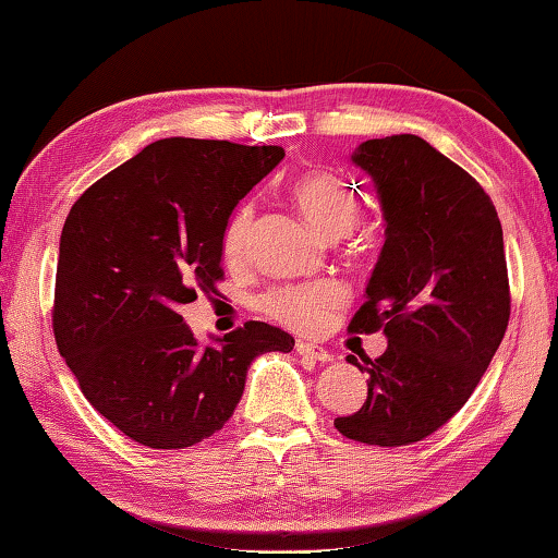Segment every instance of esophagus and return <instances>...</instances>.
<instances>
[{
  "instance_id": "1",
  "label": "esophagus",
  "mask_w": 558,
  "mask_h": 558,
  "mask_svg": "<svg viewBox=\"0 0 558 558\" xmlns=\"http://www.w3.org/2000/svg\"><path fill=\"white\" fill-rule=\"evenodd\" d=\"M295 352H298V355H303V357H311L315 362H320V365H325V362L332 360V352L330 350H325L323 344L311 342V340H298L295 342Z\"/></svg>"
}]
</instances>
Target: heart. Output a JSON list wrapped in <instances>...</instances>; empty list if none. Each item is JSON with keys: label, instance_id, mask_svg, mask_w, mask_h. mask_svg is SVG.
<instances>
[{"label": "heart", "instance_id": "1", "mask_svg": "<svg viewBox=\"0 0 558 558\" xmlns=\"http://www.w3.org/2000/svg\"><path fill=\"white\" fill-rule=\"evenodd\" d=\"M293 198L303 214L325 238H342L352 233L362 218L360 198L338 175L330 173H305L293 183ZM253 206L245 203L235 210L231 223L223 233L226 260L243 258L251 241ZM344 300V293L335 282H311V286H288L270 290L263 298L265 313L276 320L300 330H315L327 315Z\"/></svg>", "mask_w": 558, "mask_h": 558}]
</instances>
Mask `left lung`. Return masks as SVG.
Masks as SVG:
<instances>
[{
    "instance_id": "8db88e82",
    "label": "left lung",
    "mask_w": 558,
    "mask_h": 558,
    "mask_svg": "<svg viewBox=\"0 0 558 558\" xmlns=\"http://www.w3.org/2000/svg\"><path fill=\"white\" fill-rule=\"evenodd\" d=\"M375 183L385 245L350 332H377L367 400L340 435L402 447L429 437L470 400L509 325L504 233L492 198L464 168L412 134L369 138L352 154Z\"/></svg>"
}]
</instances>
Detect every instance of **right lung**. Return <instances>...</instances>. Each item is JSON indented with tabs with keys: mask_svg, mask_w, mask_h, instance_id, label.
<instances>
[{
	"mask_svg": "<svg viewBox=\"0 0 558 558\" xmlns=\"http://www.w3.org/2000/svg\"><path fill=\"white\" fill-rule=\"evenodd\" d=\"M282 156L280 146L161 138L69 210L54 338L94 410L138 445H198L231 420L251 362L293 350L286 330L258 320L203 348L179 313L216 293L228 218Z\"/></svg>",
	"mask_w": 558,
	"mask_h": 558,
	"instance_id": "obj_1",
	"label": "right lung"
}]
</instances>
